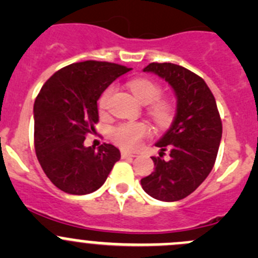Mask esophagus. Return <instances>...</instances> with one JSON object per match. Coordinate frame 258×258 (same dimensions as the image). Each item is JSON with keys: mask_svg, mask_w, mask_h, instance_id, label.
I'll list each match as a JSON object with an SVG mask.
<instances>
[{"mask_svg": "<svg viewBox=\"0 0 258 258\" xmlns=\"http://www.w3.org/2000/svg\"><path fill=\"white\" fill-rule=\"evenodd\" d=\"M136 155H134V153H130V152H126V151H122L121 152V157L122 158H128V157H135Z\"/></svg>", "mask_w": 258, "mask_h": 258, "instance_id": "34e87169", "label": "esophagus"}]
</instances>
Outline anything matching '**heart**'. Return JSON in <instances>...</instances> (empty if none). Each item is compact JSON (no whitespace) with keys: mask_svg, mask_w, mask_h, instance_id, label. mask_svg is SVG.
<instances>
[{"mask_svg":"<svg viewBox=\"0 0 258 258\" xmlns=\"http://www.w3.org/2000/svg\"><path fill=\"white\" fill-rule=\"evenodd\" d=\"M131 92L136 96L137 100L144 103H152L151 114L156 121L165 123L171 118V105L167 101L158 100L162 95V88L153 81L148 79H135L128 83ZM112 87H108L101 95L98 106L101 110L107 107L108 100L112 95ZM150 134V127L144 122H128L113 130L112 139L117 145L126 150H135L141 144L142 140Z\"/></svg>","mask_w":258,"mask_h":258,"instance_id":"obj_1","label":"heart"}]
</instances>
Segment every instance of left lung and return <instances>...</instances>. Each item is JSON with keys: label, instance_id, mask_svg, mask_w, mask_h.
Here are the masks:
<instances>
[{"label": "left lung", "instance_id": "1", "mask_svg": "<svg viewBox=\"0 0 258 258\" xmlns=\"http://www.w3.org/2000/svg\"><path fill=\"white\" fill-rule=\"evenodd\" d=\"M153 72L175 91L177 108L172 124L156 144L160 157H152L155 171L141 179L146 194L160 201L173 202L191 195L212 171L217 157L222 122L216 100L204 80L175 63H150ZM170 151V158L163 153Z\"/></svg>", "mask_w": 258, "mask_h": 258}]
</instances>
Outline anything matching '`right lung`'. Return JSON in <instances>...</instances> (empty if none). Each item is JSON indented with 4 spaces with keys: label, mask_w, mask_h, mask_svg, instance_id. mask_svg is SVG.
I'll list each match as a JSON object with an SVG mask.
<instances>
[{
    "label": "right lung",
    "mask_w": 258,
    "mask_h": 258,
    "mask_svg": "<svg viewBox=\"0 0 258 258\" xmlns=\"http://www.w3.org/2000/svg\"><path fill=\"white\" fill-rule=\"evenodd\" d=\"M131 69L111 62L85 61L54 72L33 105L35 150L49 181L61 191L87 195L100 188L121 158L117 147H85L98 122L97 101L117 77Z\"/></svg>",
    "instance_id": "right-lung-1"
}]
</instances>
